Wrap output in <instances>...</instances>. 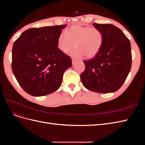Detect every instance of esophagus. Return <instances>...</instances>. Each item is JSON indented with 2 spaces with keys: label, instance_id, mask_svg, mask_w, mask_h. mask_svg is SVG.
Segmentation results:
<instances>
[{
  "label": "esophagus",
  "instance_id": "obj_1",
  "mask_svg": "<svg viewBox=\"0 0 145 145\" xmlns=\"http://www.w3.org/2000/svg\"><path fill=\"white\" fill-rule=\"evenodd\" d=\"M76 62V59H72V65H74V64H75Z\"/></svg>",
  "mask_w": 145,
  "mask_h": 145
}]
</instances>
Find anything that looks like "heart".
I'll return each instance as SVG.
<instances>
[{
    "mask_svg": "<svg viewBox=\"0 0 145 145\" xmlns=\"http://www.w3.org/2000/svg\"><path fill=\"white\" fill-rule=\"evenodd\" d=\"M104 37L102 32L95 27L81 25H74L67 32H62L59 36L57 46L63 52H67L75 43L76 48L69 54L76 57L85 56L92 58L98 54L103 46Z\"/></svg>",
    "mask_w": 145,
    "mask_h": 145,
    "instance_id": "heart-1",
    "label": "heart"
}]
</instances>
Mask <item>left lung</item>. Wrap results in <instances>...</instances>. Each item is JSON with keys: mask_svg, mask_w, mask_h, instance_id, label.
Returning a JSON list of instances; mask_svg holds the SVG:
<instances>
[{"mask_svg": "<svg viewBox=\"0 0 145 145\" xmlns=\"http://www.w3.org/2000/svg\"><path fill=\"white\" fill-rule=\"evenodd\" d=\"M102 32L103 46L98 54L83 60L80 75L86 89L100 93H114L123 84L132 64L131 43L122 31L111 24H93Z\"/></svg>", "mask_w": 145, "mask_h": 145, "instance_id": "1", "label": "left lung"}]
</instances>
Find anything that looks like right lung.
<instances>
[{
    "instance_id": "add662e5",
    "label": "right lung",
    "mask_w": 145,
    "mask_h": 145,
    "mask_svg": "<svg viewBox=\"0 0 145 145\" xmlns=\"http://www.w3.org/2000/svg\"><path fill=\"white\" fill-rule=\"evenodd\" d=\"M66 26L30 28L14 42L11 68L26 93L43 96L61 86L64 72L72 66L70 57L57 46L59 36Z\"/></svg>"
}]
</instances>
